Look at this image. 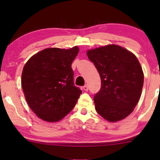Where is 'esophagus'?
Wrapping results in <instances>:
<instances>
[{
  "mask_svg": "<svg viewBox=\"0 0 160 160\" xmlns=\"http://www.w3.org/2000/svg\"><path fill=\"white\" fill-rule=\"evenodd\" d=\"M82 89H83L85 91H88V89H89V86L87 85H85L82 86Z\"/></svg>",
  "mask_w": 160,
  "mask_h": 160,
  "instance_id": "esophagus-1",
  "label": "esophagus"
}]
</instances>
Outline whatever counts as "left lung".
Segmentation results:
<instances>
[{"label":"left lung","mask_w":160,"mask_h":160,"mask_svg":"<svg viewBox=\"0 0 160 160\" xmlns=\"http://www.w3.org/2000/svg\"><path fill=\"white\" fill-rule=\"evenodd\" d=\"M101 77V89L94 95L95 110L110 122L128 117L140 99L144 74L136 56L117 45L87 51Z\"/></svg>","instance_id":"8db88e82"}]
</instances>
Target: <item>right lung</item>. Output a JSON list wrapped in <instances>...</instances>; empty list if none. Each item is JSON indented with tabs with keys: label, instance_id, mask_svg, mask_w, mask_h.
I'll use <instances>...</instances> for the list:
<instances>
[{
	"label": "right lung",
	"instance_id": "1",
	"mask_svg": "<svg viewBox=\"0 0 160 160\" xmlns=\"http://www.w3.org/2000/svg\"><path fill=\"white\" fill-rule=\"evenodd\" d=\"M79 49L48 48L33 56L22 74L29 107L42 120L57 122L74 108L82 91L74 86L71 64Z\"/></svg>",
	"mask_w": 160,
	"mask_h": 160
}]
</instances>
